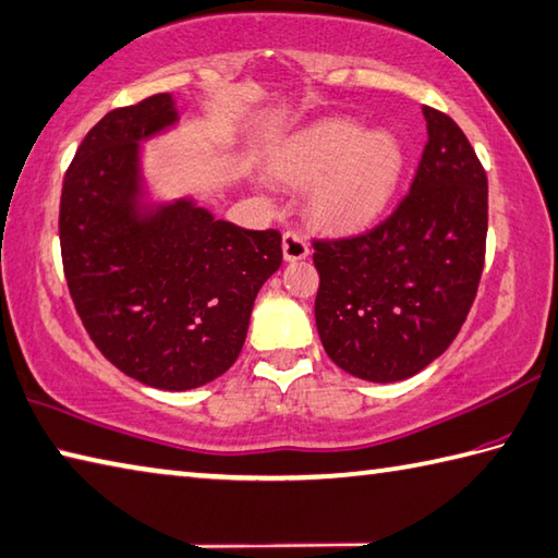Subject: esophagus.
Listing matches in <instances>:
<instances>
[{
    "mask_svg": "<svg viewBox=\"0 0 558 558\" xmlns=\"http://www.w3.org/2000/svg\"><path fill=\"white\" fill-rule=\"evenodd\" d=\"M281 250H283V259L287 262H299V259H306L311 255L306 238L296 233V230H287V233H283Z\"/></svg>",
    "mask_w": 558,
    "mask_h": 558,
    "instance_id": "esophagus-1",
    "label": "esophagus"
}]
</instances>
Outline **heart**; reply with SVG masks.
I'll list each match as a JSON object with an SVG mask.
<instances>
[{
    "instance_id": "1",
    "label": "heart",
    "mask_w": 558,
    "mask_h": 558,
    "mask_svg": "<svg viewBox=\"0 0 558 558\" xmlns=\"http://www.w3.org/2000/svg\"><path fill=\"white\" fill-rule=\"evenodd\" d=\"M275 170L311 186L313 216L328 226H362L384 211L403 172V148L391 133H366L360 123L332 119L283 145Z\"/></svg>"
}]
</instances>
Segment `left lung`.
Masks as SVG:
<instances>
[{
  "label": "left lung",
  "mask_w": 558,
  "mask_h": 558,
  "mask_svg": "<svg viewBox=\"0 0 558 558\" xmlns=\"http://www.w3.org/2000/svg\"><path fill=\"white\" fill-rule=\"evenodd\" d=\"M423 113L427 143L393 211L362 233L313 238L320 342L340 369L376 384L423 372L447 350L486 262V170L451 116Z\"/></svg>",
  "instance_id": "1"
}]
</instances>
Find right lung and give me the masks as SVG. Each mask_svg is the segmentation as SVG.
I'll return each instance as SVG.
<instances>
[{"instance_id": "right-lung-1", "label": "right lung", "mask_w": 558, "mask_h": 558, "mask_svg": "<svg viewBox=\"0 0 558 558\" xmlns=\"http://www.w3.org/2000/svg\"><path fill=\"white\" fill-rule=\"evenodd\" d=\"M177 121L170 94L109 111L84 135L60 196V252L84 330L125 376L189 391L228 372L252 303L281 267V233L177 202L135 216L138 143Z\"/></svg>"}]
</instances>
